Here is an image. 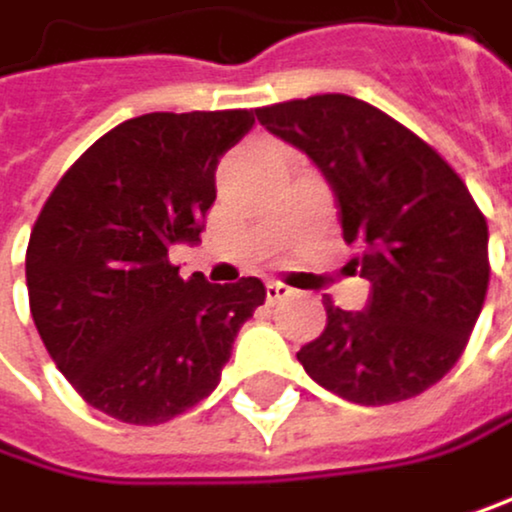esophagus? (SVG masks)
I'll return each instance as SVG.
<instances>
[{"label":"esophagus","instance_id":"obj_1","mask_svg":"<svg viewBox=\"0 0 512 512\" xmlns=\"http://www.w3.org/2000/svg\"><path fill=\"white\" fill-rule=\"evenodd\" d=\"M292 295H295V292H292L289 286H282V282H276V279L267 282V301H270V304L286 301V298H292Z\"/></svg>","mask_w":512,"mask_h":512}]
</instances>
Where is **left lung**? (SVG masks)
<instances>
[{"mask_svg":"<svg viewBox=\"0 0 512 512\" xmlns=\"http://www.w3.org/2000/svg\"><path fill=\"white\" fill-rule=\"evenodd\" d=\"M254 114L320 167L370 279L363 311L323 301L326 329L301 367L354 404L416 398L460 360L485 304L488 223L473 195L432 145L342 92Z\"/></svg>","mask_w":512,"mask_h":512,"instance_id":"8db88e82","label":"left lung"}]
</instances>
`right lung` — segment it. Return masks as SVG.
Listing matches in <instances>:
<instances>
[{
  "label": "right lung",
  "instance_id": "right-lung-1",
  "mask_svg": "<svg viewBox=\"0 0 512 512\" xmlns=\"http://www.w3.org/2000/svg\"><path fill=\"white\" fill-rule=\"evenodd\" d=\"M254 111H155L117 124L58 180L27 245L39 339L80 398L158 426L208 398L267 289L189 279L167 261L198 242L226 149Z\"/></svg>",
  "mask_w": 512,
  "mask_h": 512
}]
</instances>
